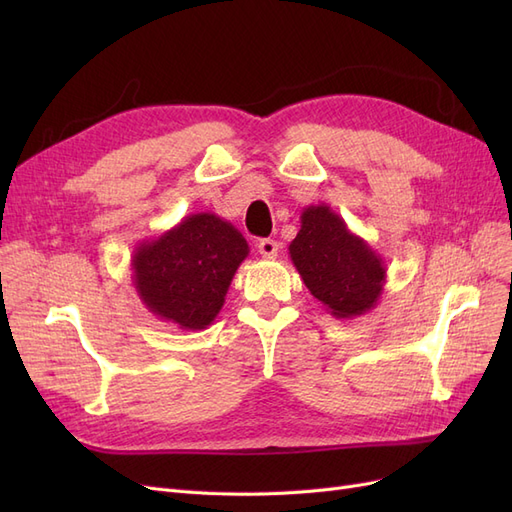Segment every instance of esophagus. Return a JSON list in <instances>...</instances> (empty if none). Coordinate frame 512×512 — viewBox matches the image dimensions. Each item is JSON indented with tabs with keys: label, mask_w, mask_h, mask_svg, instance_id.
<instances>
[{
	"label": "esophagus",
	"mask_w": 512,
	"mask_h": 512,
	"mask_svg": "<svg viewBox=\"0 0 512 512\" xmlns=\"http://www.w3.org/2000/svg\"><path fill=\"white\" fill-rule=\"evenodd\" d=\"M258 252L262 258H275L277 252H280V243L273 239H262L258 241Z\"/></svg>",
	"instance_id": "34e87169"
}]
</instances>
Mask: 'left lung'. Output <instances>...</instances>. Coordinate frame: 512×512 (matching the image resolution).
<instances>
[{
  "mask_svg": "<svg viewBox=\"0 0 512 512\" xmlns=\"http://www.w3.org/2000/svg\"><path fill=\"white\" fill-rule=\"evenodd\" d=\"M288 254L303 284L331 316H363L378 305L386 284L384 260L329 205L303 209Z\"/></svg>",
  "mask_w": 512,
  "mask_h": 512,
  "instance_id": "obj_1",
  "label": "left lung"
}]
</instances>
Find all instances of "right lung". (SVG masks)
<instances>
[{
    "label": "right lung",
    "mask_w": 512,
    "mask_h": 512,
    "mask_svg": "<svg viewBox=\"0 0 512 512\" xmlns=\"http://www.w3.org/2000/svg\"><path fill=\"white\" fill-rule=\"evenodd\" d=\"M250 245L215 213H192L132 254V282L153 316L200 331L220 314Z\"/></svg>",
    "instance_id": "add662e5"
}]
</instances>
